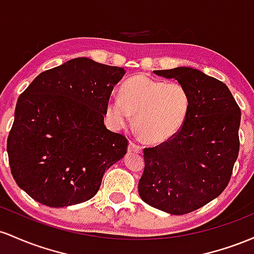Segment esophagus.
Here are the masks:
<instances>
[{"label": "esophagus", "instance_id": "obj_1", "mask_svg": "<svg viewBox=\"0 0 254 254\" xmlns=\"http://www.w3.org/2000/svg\"><path fill=\"white\" fill-rule=\"evenodd\" d=\"M128 151L129 152H136V153H141V146L140 145H138L136 142L134 141H129V145H128Z\"/></svg>", "mask_w": 254, "mask_h": 254}]
</instances>
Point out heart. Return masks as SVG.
Instances as JSON below:
<instances>
[{"label": "heart", "mask_w": 254, "mask_h": 254, "mask_svg": "<svg viewBox=\"0 0 254 254\" xmlns=\"http://www.w3.org/2000/svg\"><path fill=\"white\" fill-rule=\"evenodd\" d=\"M190 95L181 82H165L134 75L124 82L120 98L108 102V116L118 127L134 118L136 135L147 144H161L184 127L190 110Z\"/></svg>", "instance_id": "b5f03b06"}]
</instances>
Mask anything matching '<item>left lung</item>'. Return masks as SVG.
Masks as SVG:
<instances>
[{"mask_svg": "<svg viewBox=\"0 0 254 254\" xmlns=\"http://www.w3.org/2000/svg\"><path fill=\"white\" fill-rule=\"evenodd\" d=\"M187 87L190 110L175 136L145 147L139 195L150 206L185 215L221 194L238 158L241 110L224 82L190 67L155 70Z\"/></svg>", "mask_w": 254, "mask_h": 254, "instance_id": "8db88e82", "label": "left lung"}]
</instances>
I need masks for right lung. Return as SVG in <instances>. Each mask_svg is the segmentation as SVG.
<instances>
[{
    "mask_svg": "<svg viewBox=\"0 0 254 254\" xmlns=\"http://www.w3.org/2000/svg\"><path fill=\"white\" fill-rule=\"evenodd\" d=\"M125 69L87 58L39 74L18 99L7 139L10 172L31 198L50 207L89 200L128 140L104 125Z\"/></svg>",
    "mask_w": 254,
    "mask_h": 254,
    "instance_id": "obj_1",
    "label": "right lung"
}]
</instances>
